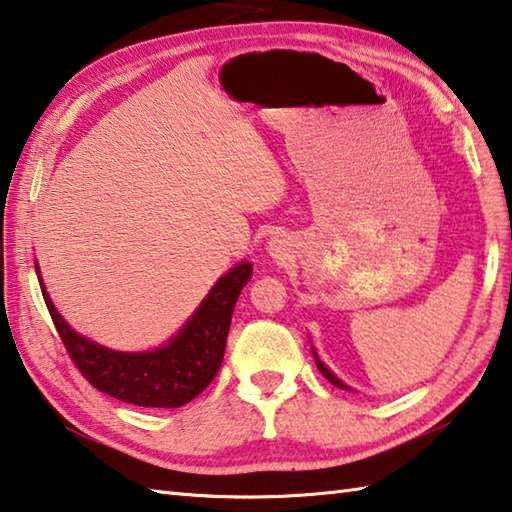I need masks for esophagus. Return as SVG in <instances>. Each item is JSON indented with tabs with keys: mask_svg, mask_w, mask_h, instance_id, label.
Returning <instances> with one entry per match:
<instances>
[{
	"mask_svg": "<svg viewBox=\"0 0 512 512\" xmlns=\"http://www.w3.org/2000/svg\"><path fill=\"white\" fill-rule=\"evenodd\" d=\"M284 241L282 239H273L271 241V255L273 257H277V259H282L284 257Z\"/></svg>",
	"mask_w": 512,
	"mask_h": 512,
	"instance_id": "esophagus-1",
	"label": "esophagus"
}]
</instances>
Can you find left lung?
<instances>
[{
    "mask_svg": "<svg viewBox=\"0 0 512 512\" xmlns=\"http://www.w3.org/2000/svg\"><path fill=\"white\" fill-rule=\"evenodd\" d=\"M315 360H318V358H315ZM318 369L322 371V374H324V378H329V380H331V383H333V385H338V387H342V389H349V387H347L345 383H342V380H338L336 376H333V374H331V371H329L327 367H324L320 360H318Z\"/></svg>",
    "mask_w": 512,
    "mask_h": 512,
    "instance_id": "left-lung-1",
    "label": "left lung"
}]
</instances>
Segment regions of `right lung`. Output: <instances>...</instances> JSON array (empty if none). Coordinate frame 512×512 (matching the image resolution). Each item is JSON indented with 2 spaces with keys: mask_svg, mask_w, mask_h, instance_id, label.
<instances>
[{
  "mask_svg": "<svg viewBox=\"0 0 512 512\" xmlns=\"http://www.w3.org/2000/svg\"><path fill=\"white\" fill-rule=\"evenodd\" d=\"M35 271L55 331L71 362L91 385L102 394L138 407H181L215 380L224 362L232 311L241 288L253 275V266L244 262L221 277L179 336L147 353L111 351L71 331L44 291L37 264Z\"/></svg>",
  "mask_w": 512,
  "mask_h": 512,
  "instance_id": "right-lung-1",
  "label": "right lung"
}]
</instances>
